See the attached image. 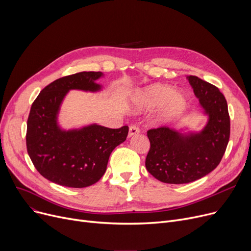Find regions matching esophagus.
Segmentation results:
<instances>
[{
    "instance_id": "esophagus-1",
    "label": "esophagus",
    "mask_w": 251,
    "mask_h": 251,
    "mask_svg": "<svg viewBox=\"0 0 251 251\" xmlns=\"http://www.w3.org/2000/svg\"><path fill=\"white\" fill-rule=\"evenodd\" d=\"M139 132H140V130H139L138 127H136V126H131V127L129 128V134H128V136H129V137H132V136L138 134Z\"/></svg>"
}]
</instances>
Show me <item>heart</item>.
<instances>
[{
	"label": "heart",
	"instance_id": "obj_1",
	"mask_svg": "<svg viewBox=\"0 0 251 251\" xmlns=\"http://www.w3.org/2000/svg\"><path fill=\"white\" fill-rule=\"evenodd\" d=\"M135 107L139 110H151L161 108L154 121L157 124H168L179 117L188 105L187 97L183 92L167 84L155 83L138 91L133 98Z\"/></svg>",
	"mask_w": 251,
	"mask_h": 251
}]
</instances>
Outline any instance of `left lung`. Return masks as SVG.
<instances>
[{
	"label": "left lung",
	"mask_w": 251,
	"mask_h": 251,
	"mask_svg": "<svg viewBox=\"0 0 251 251\" xmlns=\"http://www.w3.org/2000/svg\"><path fill=\"white\" fill-rule=\"evenodd\" d=\"M206 117L199 130L161 127L148 131L151 149L146 167L157 180L185 184L199 180L220 164L230 137V117L225 97L213 84L187 76Z\"/></svg>",
	"instance_id": "1"
}]
</instances>
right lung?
<instances>
[{
    "instance_id": "add662e5",
    "label": "right lung",
    "mask_w": 251,
    "mask_h": 251,
    "mask_svg": "<svg viewBox=\"0 0 251 251\" xmlns=\"http://www.w3.org/2000/svg\"><path fill=\"white\" fill-rule=\"evenodd\" d=\"M102 72H80L57 79L33 101L27 120L26 146L39 174L59 185L83 188L97 183L107 170L116 147L126 140L128 126L110 129L97 123L63 128L61 107L71 90L100 92Z\"/></svg>"
}]
</instances>
